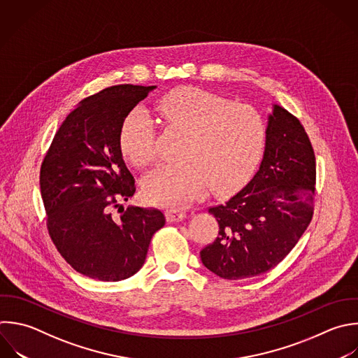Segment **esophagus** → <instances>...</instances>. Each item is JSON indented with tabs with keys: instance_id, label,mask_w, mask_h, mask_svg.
<instances>
[{
	"instance_id": "esophagus-1",
	"label": "esophagus",
	"mask_w": 358,
	"mask_h": 358,
	"mask_svg": "<svg viewBox=\"0 0 358 358\" xmlns=\"http://www.w3.org/2000/svg\"><path fill=\"white\" fill-rule=\"evenodd\" d=\"M186 218V214L179 210H168L166 211V221L168 222H179Z\"/></svg>"
}]
</instances>
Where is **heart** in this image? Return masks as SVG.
Listing matches in <instances>:
<instances>
[{
	"label": "heart",
	"instance_id": "heart-1",
	"mask_svg": "<svg viewBox=\"0 0 358 358\" xmlns=\"http://www.w3.org/2000/svg\"><path fill=\"white\" fill-rule=\"evenodd\" d=\"M158 113L186 131L179 157L152 171L143 182L145 199L158 206L182 207L213 192L243 183L260 161L266 126L256 109L197 88H179L157 102ZM122 150L137 166L155 161V130L148 112L133 109L122 127Z\"/></svg>",
	"mask_w": 358,
	"mask_h": 358
}]
</instances>
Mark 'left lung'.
<instances>
[{
	"instance_id": "8db88e82",
	"label": "left lung",
	"mask_w": 358,
	"mask_h": 358,
	"mask_svg": "<svg viewBox=\"0 0 358 358\" xmlns=\"http://www.w3.org/2000/svg\"><path fill=\"white\" fill-rule=\"evenodd\" d=\"M315 154L299 120L273 105L266 147L252 180L222 204L208 208L220 225L201 249L203 264L227 280L255 277L277 266L313 215Z\"/></svg>"
}]
</instances>
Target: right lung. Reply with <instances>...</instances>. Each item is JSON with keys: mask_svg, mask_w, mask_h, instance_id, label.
<instances>
[{"mask_svg": "<svg viewBox=\"0 0 358 358\" xmlns=\"http://www.w3.org/2000/svg\"><path fill=\"white\" fill-rule=\"evenodd\" d=\"M155 88L115 85L85 98L66 117L42 162L49 235L66 262L90 278L120 281L136 274L152 235L165 225L157 208L130 206L113 214L136 192L122 154V127Z\"/></svg>", "mask_w": 358, "mask_h": 358, "instance_id": "1", "label": "right lung"}]
</instances>
